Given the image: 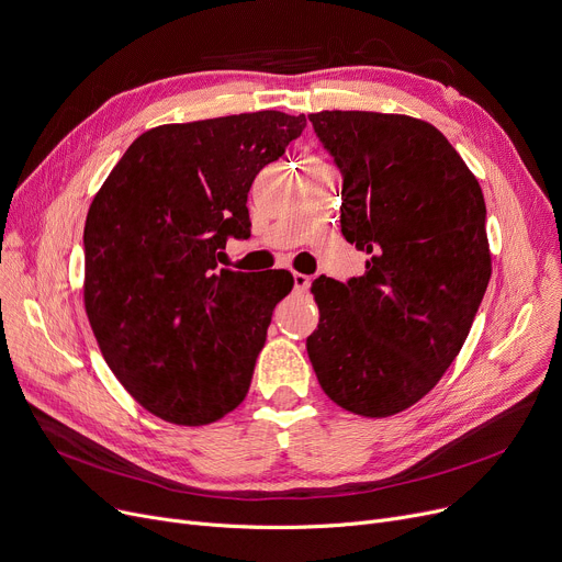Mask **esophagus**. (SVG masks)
<instances>
[{
  "label": "esophagus",
  "instance_id": "1",
  "mask_svg": "<svg viewBox=\"0 0 562 562\" xmlns=\"http://www.w3.org/2000/svg\"><path fill=\"white\" fill-rule=\"evenodd\" d=\"M310 284H312V278H310V276H305V273H293V289L307 291Z\"/></svg>",
  "mask_w": 562,
  "mask_h": 562
}]
</instances>
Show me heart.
<instances>
[{
  "label": "heart",
  "instance_id": "1",
  "mask_svg": "<svg viewBox=\"0 0 562 562\" xmlns=\"http://www.w3.org/2000/svg\"><path fill=\"white\" fill-rule=\"evenodd\" d=\"M307 157H314V155H307Z\"/></svg>",
  "mask_w": 562,
  "mask_h": 562
}]
</instances>
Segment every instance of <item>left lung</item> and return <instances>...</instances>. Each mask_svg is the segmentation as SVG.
<instances>
[{
	"instance_id": "left-lung-1",
	"label": "left lung",
	"mask_w": 562,
	"mask_h": 562,
	"mask_svg": "<svg viewBox=\"0 0 562 562\" xmlns=\"http://www.w3.org/2000/svg\"><path fill=\"white\" fill-rule=\"evenodd\" d=\"M310 123L341 170V234L369 259L346 284L312 282L321 318L307 352L337 405L390 417L437 385L485 296L483 191L447 136L417 117L321 111Z\"/></svg>"
}]
</instances>
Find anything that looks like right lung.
Instances as JSON below:
<instances>
[{"mask_svg": "<svg viewBox=\"0 0 562 562\" xmlns=\"http://www.w3.org/2000/svg\"><path fill=\"white\" fill-rule=\"evenodd\" d=\"M257 111L140 134L109 172L83 227V303L109 369L153 415L225 417L250 387L291 273L221 269L248 239V191L305 130Z\"/></svg>", "mask_w": 562, "mask_h": 562, "instance_id": "right-lung-1", "label": "right lung"}]
</instances>
